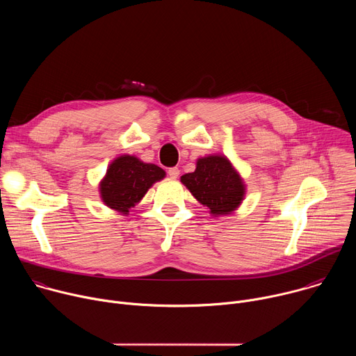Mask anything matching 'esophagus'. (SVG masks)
Returning a JSON list of instances; mask_svg holds the SVG:
<instances>
[{
	"mask_svg": "<svg viewBox=\"0 0 356 356\" xmlns=\"http://www.w3.org/2000/svg\"><path fill=\"white\" fill-rule=\"evenodd\" d=\"M168 175H169L172 179H176V177L180 175V170H179V168H170V169L168 170Z\"/></svg>",
	"mask_w": 356,
	"mask_h": 356,
	"instance_id": "1",
	"label": "esophagus"
}]
</instances>
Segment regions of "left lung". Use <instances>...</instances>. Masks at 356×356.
<instances>
[{"label": "left lung", "mask_w": 356, "mask_h": 356, "mask_svg": "<svg viewBox=\"0 0 356 356\" xmlns=\"http://www.w3.org/2000/svg\"><path fill=\"white\" fill-rule=\"evenodd\" d=\"M181 183L214 216L234 211L243 198V184L224 156L198 159L193 173L181 176Z\"/></svg>", "instance_id": "8db88e82"}]
</instances>
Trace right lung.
<instances>
[{
  "label": "right lung",
  "mask_w": 356,
  "mask_h": 356,
  "mask_svg": "<svg viewBox=\"0 0 356 356\" xmlns=\"http://www.w3.org/2000/svg\"><path fill=\"white\" fill-rule=\"evenodd\" d=\"M163 177L165 170L162 168L124 155L108 168L99 186L101 197L108 207L128 213L145 195L147 188Z\"/></svg>",
  "instance_id": "right-lung-1"
}]
</instances>
